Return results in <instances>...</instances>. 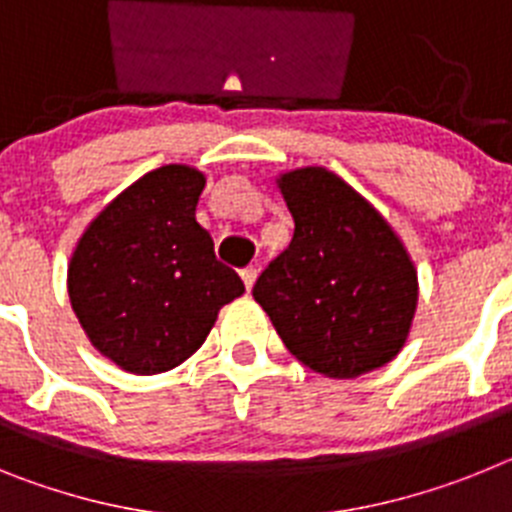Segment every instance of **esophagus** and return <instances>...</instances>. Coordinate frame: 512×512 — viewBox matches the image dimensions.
<instances>
[{"label": "esophagus", "instance_id": "obj_1", "mask_svg": "<svg viewBox=\"0 0 512 512\" xmlns=\"http://www.w3.org/2000/svg\"><path fill=\"white\" fill-rule=\"evenodd\" d=\"M256 277H259V269H256V266H246V269H241V279L243 284H246V289H251L253 284H256Z\"/></svg>", "mask_w": 512, "mask_h": 512}]
</instances>
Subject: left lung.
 <instances>
[{
    "label": "left lung",
    "mask_w": 512,
    "mask_h": 512,
    "mask_svg": "<svg viewBox=\"0 0 512 512\" xmlns=\"http://www.w3.org/2000/svg\"><path fill=\"white\" fill-rule=\"evenodd\" d=\"M295 235L253 284L289 354L351 379L395 359L418 305V274L382 215L320 166L279 179Z\"/></svg>",
    "instance_id": "1"
}]
</instances>
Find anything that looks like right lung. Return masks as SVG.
Masks as SVG:
<instances>
[{
    "label": "right lung",
    "instance_id": "right-lung-1",
    "mask_svg": "<svg viewBox=\"0 0 512 512\" xmlns=\"http://www.w3.org/2000/svg\"><path fill=\"white\" fill-rule=\"evenodd\" d=\"M205 176L169 164L104 207L69 266V297L99 354L130 374L169 372L205 343L243 282L194 217Z\"/></svg>",
    "mask_w": 512,
    "mask_h": 512
}]
</instances>
